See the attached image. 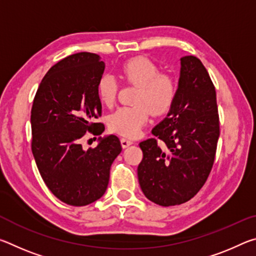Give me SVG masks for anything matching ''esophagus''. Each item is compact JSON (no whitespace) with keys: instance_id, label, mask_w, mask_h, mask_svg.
I'll return each mask as SVG.
<instances>
[{"instance_id":"1","label":"esophagus","mask_w":256,"mask_h":256,"mask_svg":"<svg viewBox=\"0 0 256 256\" xmlns=\"http://www.w3.org/2000/svg\"><path fill=\"white\" fill-rule=\"evenodd\" d=\"M120 144H122L123 148H128V146L133 144V141L130 140V138H120Z\"/></svg>"}]
</instances>
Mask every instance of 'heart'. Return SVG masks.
Segmentation results:
<instances>
[{"instance_id": "b5f03b06", "label": "heart", "mask_w": 256, "mask_h": 256, "mask_svg": "<svg viewBox=\"0 0 256 256\" xmlns=\"http://www.w3.org/2000/svg\"><path fill=\"white\" fill-rule=\"evenodd\" d=\"M120 76L138 86L134 106L120 107L108 118L110 131L134 138L148 122L150 112L162 115L170 110L177 94V84L170 76L159 73V68L146 58H134L120 68ZM97 92L100 102L110 106L115 100L118 84L114 76H102Z\"/></svg>"}]
</instances>
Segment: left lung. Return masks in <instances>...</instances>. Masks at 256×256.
Returning a JSON list of instances; mask_svg holds the SVG:
<instances>
[{
    "instance_id": "1",
    "label": "left lung",
    "mask_w": 256,
    "mask_h": 256,
    "mask_svg": "<svg viewBox=\"0 0 256 256\" xmlns=\"http://www.w3.org/2000/svg\"><path fill=\"white\" fill-rule=\"evenodd\" d=\"M216 89L202 62L180 58L177 94L167 116L152 128L156 138L140 142L144 158L138 178L146 198L170 206L192 198L204 185L219 138Z\"/></svg>"
}]
</instances>
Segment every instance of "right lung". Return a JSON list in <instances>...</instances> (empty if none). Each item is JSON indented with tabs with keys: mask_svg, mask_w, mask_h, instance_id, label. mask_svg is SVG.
Here are the masks:
<instances>
[{
	"mask_svg": "<svg viewBox=\"0 0 256 256\" xmlns=\"http://www.w3.org/2000/svg\"><path fill=\"white\" fill-rule=\"evenodd\" d=\"M105 63L92 53L60 60L42 78L32 108V150L42 180L54 196L74 206H88L106 192L110 166L122 151L116 136L98 138L84 150L86 132L100 136L104 125L97 86Z\"/></svg>",
	"mask_w": 256,
	"mask_h": 256,
	"instance_id": "obj_1",
	"label": "right lung"
}]
</instances>
